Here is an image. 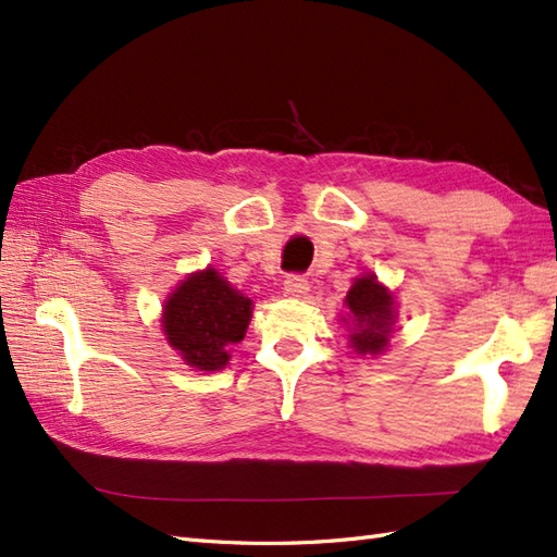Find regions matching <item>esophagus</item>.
Instances as JSON below:
<instances>
[{
	"instance_id": "1",
	"label": "esophagus",
	"mask_w": 557,
	"mask_h": 557,
	"mask_svg": "<svg viewBox=\"0 0 557 557\" xmlns=\"http://www.w3.org/2000/svg\"><path fill=\"white\" fill-rule=\"evenodd\" d=\"M309 292V280L304 275H287L285 277V294L289 297H304V294Z\"/></svg>"
}]
</instances>
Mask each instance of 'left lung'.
<instances>
[{
    "label": "left lung",
    "mask_w": 557,
    "mask_h": 557,
    "mask_svg": "<svg viewBox=\"0 0 557 557\" xmlns=\"http://www.w3.org/2000/svg\"><path fill=\"white\" fill-rule=\"evenodd\" d=\"M347 306L351 321L357 323V333L351 335V345L359 354H377L387 345L389 327L395 323L393 297L389 292L377 285L373 275L359 277L347 294Z\"/></svg>",
    "instance_id": "obj_1"
}]
</instances>
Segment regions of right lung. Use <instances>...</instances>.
Masks as SVG:
<instances>
[{"mask_svg": "<svg viewBox=\"0 0 557 557\" xmlns=\"http://www.w3.org/2000/svg\"><path fill=\"white\" fill-rule=\"evenodd\" d=\"M251 321V299L230 287L215 270L186 277L164 304L162 327L170 345L198 371H218L230 347L242 342Z\"/></svg>", "mask_w": 557, "mask_h": 557, "instance_id": "1", "label": "right lung"}]
</instances>
